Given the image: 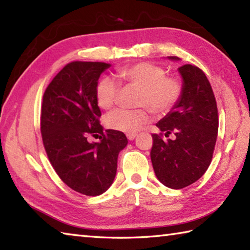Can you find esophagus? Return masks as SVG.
I'll return each mask as SVG.
<instances>
[{
    "mask_svg": "<svg viewBox=\"0 0 250 250\" xmlns=\"http://www.w3.org/2000/svg\"><path fill=\"white\" fill-rule=\"evenodd\" d=\"M126 137H128L129 140H134L135 137H137V133H132V134H126Z\"/></svg>",
    "mask_w": 250,
    "mask_h": 250,
    "instance_id": "obj_1",
    "label": "esophagus"
}]
</instances>
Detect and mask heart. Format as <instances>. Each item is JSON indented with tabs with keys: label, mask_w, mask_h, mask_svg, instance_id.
Listing matches in <instances>:
<instances>
[{
	"label": "heart",
	"mask_w": 250,
	"mask_h": 250,
	"mask_svg": "<svg viewBox=\"0 0 250 250\" xmlns=\"http://www.w3.org/2000/svg\"><path fill=\"white\" fill-rule=\"evenodd\" d=\"M117 79L125 86L139 88L135 100L138 109H116L104 117L109 129L132 134L137 133L154 115H167L176 107L183 96V82L177 76L167 75L164 67L154 62H141L122 67L117 71ZM119 83L111 77H103L96 87V100L101 109L108 110L115 104Z\"/></svg>",
	"instance_id": "b5f03b06"
}]
</instances>
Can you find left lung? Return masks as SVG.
<instances>
[{
    "mask_svg": "<svg viewBox=\"0 0 250 250\" xmlns=\"http://www.w3.org/2000/svg\"><path fill=\"white\" fill-rule=\"evenodd\" d=\"M175 59V57H170ZM179 71L183 96L176 107L156 124L162 131L152 134L151 161L161 183L173 189L193 184L208 168L216 145L218 111L213 89L204 71L186 64ZM171 133L175 141H164Z\"/></svg>",
    "mask_w": 250,
    "mask_h": 250,
    "instance_id": "left-lung-1",
    "label": "left lung"
}]
</instances>
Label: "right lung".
Segmentation results:
<instances>
[{
	"label": "right lung",
	"instance_id": "1",
	"mask_svg": "<svg viewBox=\"0 0 250 250\" xmlns=\"http://www.w3.org/2000/svg\"><path fill=\"white\" fill-rule=\"evenodd\" d=\"M110 65L70 62L46 88L41 110V133L55 172L71 189L87 196L107 191L115 180L119 152L128 145L124 132L105 130L96 87ZM101 142L90 144L88 136Z\"/></svg>",
	"mask_w": 250,
	"mask_h": 250
}]
</instances>
